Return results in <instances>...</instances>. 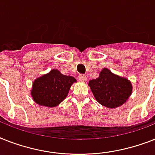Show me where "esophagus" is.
Wrapping results in <instances>:
<instances>
[{
	"label": "esophagus",
	"mask_w": 155,
	"mask_h": 155,
	"mask_svg": "<svg viewBox=\"0 0 155 155\" xmlns=\"http://www.w3.org/2000/svg\"><path fill=\"white\" fill-rule=\"evenodd\" d=\"M79 80H80V81H85V80H87V76L85 75H84V74H80V75H79Z\"/></svg>",
	"instance_id": "34e87169"
}]
</instances>
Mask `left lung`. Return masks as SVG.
Listing matches in <instances>:
<instances>
[{
    "mask_svg": "<svg viewBox=\"0 0 155 155\" xmlns=\"http://www.w3.org/2000/svg\"><path fill=\"white\" fill-rule=\"evenodd\" d=\"M93 95L99 104L109 108L123 105L132 92L130 82L104 68L95 80L89 82Z\"/></svg>",
    "mask_w": 155,
    "mask_h": 155,
    "instance_id": "1",
    "label": "left lung"
}]
</instances>
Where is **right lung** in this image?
I'll list each match as a JSON object with an SVG mask.
<instances>
[{
	"label": "right lung",
	"instance_id": "1",
	"mask_svg": "<svg viewBox=\"0 0 155 155\" xmlns=\"http://www.w3.org/2000/svg\"><path fill=\"white\" fill-rule=\"evenodd\" d=\"M75 81L73 76L63 75L53 69L34 81L31 95L39 105L53 107L66 98L71 84Z\"/></svg>",
	"mask_w": 155,
	"mask_h": 155
}]
</instances>
